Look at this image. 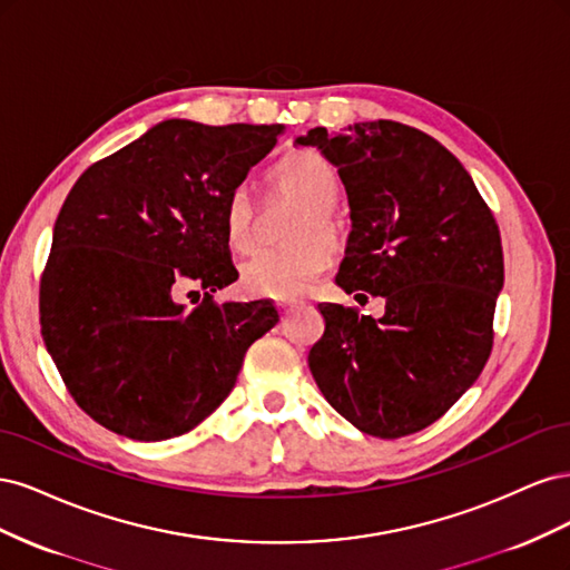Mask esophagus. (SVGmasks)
Segmentation results:
<instances>
[{"mask_svg": "<svg viewBox=\"0 0 570 570\" xmlns=\"http://www.w3.org/2000/svg\"><path fill=\"white\" fill-rule=\"evenodd\" d=\"M295 306H299V302H278L281 314H287V312H292V308H295Z\"/></svg>", "mask_w": 570, "mask_h": 570, "instance_id": "1", "label": "esophagus"}]
</instances>
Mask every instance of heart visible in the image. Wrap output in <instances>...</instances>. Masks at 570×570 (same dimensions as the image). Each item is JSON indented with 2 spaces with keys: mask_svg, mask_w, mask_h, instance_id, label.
I'll return each mask as SVG.
<instances>
[{
  "mask_svg": "<svg viewBox=\"0 0 570 570\" xmlns=\"http://www.w3.org/2000/svg\"><path fill=\"white\" fill-rule=\"evenodd\" d=\"M268 185L278 195L299 202L287 239L292 245L264 249L243 266V287L254 297L295 299L331 264V249L344 235L335 214L342 180L337 166L316 149H299L268 170ZM223 233L235 252L256 243V204L247 187H235L223 212Z\"/></svg>",
  "mask_w": 570,
  "mask_h": 570,
  "instance_id": "obj_1",
  "label": "heart"
}]
</instances>
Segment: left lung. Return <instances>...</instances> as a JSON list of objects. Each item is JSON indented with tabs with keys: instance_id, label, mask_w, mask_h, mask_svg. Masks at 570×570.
<instances>
[{
	"instance_id": "left-lung-1",
	"label": "left lung",
	"mask_w": 570,
	"mask_h": 570,
	"mask_svg": "<svg viewBox=\"0 0 570 570\" xmlns=\"http://www.w3.org/2000/svg\"><path fill=\"white\" fill-rule=\"evenodd\" d=\"M297 145L318 147L347 189L352 233L335 283L385 299L377 321L318 304L325 331L308 368L361 433H419L490 358L504 285L497 220L454 154L396 120H364L342 135L312 128Z\"/></svg>"
}]
</instances>
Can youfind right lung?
Listing matches in <instances>:
<instances>
[{
  "label": "right lung",
  "mask_w": 570,
  "mask_h": 570,
  "mask_svg": "<svg viewBox=\"0 0 570 570\" xmlns=\"http://www.w3.org/2000/svg\"><path fill=\"white\" fill-rule=\"evenodd\" d=\"M283 126L170 118L92 164L68 193L40 278V325L68 394L116 435L161 442L223 404L268 299L216 304L237 281L223 212ZM205 289L195 309L175 302Z\"/></svg>",
  "instance_id": "1"
}]
</instances>
